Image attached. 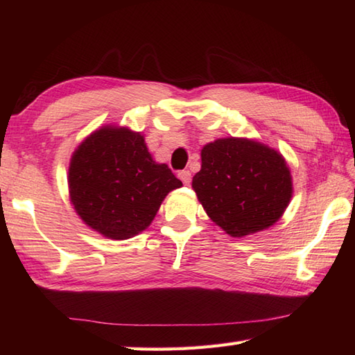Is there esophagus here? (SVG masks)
Instances as JSON below:
<instances>
[{"mask_svg": "<svg viewBox=\"0 0 355 355\" xmlns=\"http://www.w3.org/2000/svg\"><path fill=\"white\" fill-rule=\"evenodd\" d=\"M178 178L182 180L183 184H189L191 180H192V175H191L189 171H180L178 172Z\"/></svg>", "mask_w": 355, "mask_h": 355, "instance_id": "esophagus-1", "label": "esophagus"}]
</instances>
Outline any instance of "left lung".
Returning <instances> with one entry per match:
<instances>
[{"mask_svg": "<svg viewBox=\"0 0 355 355\" xmlns=\"http://www.w3.org/2000/svg\"><path fill=\"white\" fill-rule=\"evenodd\" d=\"M192 187L210 220L233 238L273 225L293 195L285 158L263 143L236 137L201 149Z\"/></svg>", "mask_w": 355, "mask_h": 355, "instance_id": "obj_1", "label": "left lung"}]
</instances>
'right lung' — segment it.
Returning a JSON list of instances; mask_svg holds the SVG:
<instances>
[{"mask_svg": "<svg viewBox=\"0 0 355 355\" xmlns=\"http://www.w3.org/2000/svg\"><path fill=\"white\" fill-rule=\"evenodd\" d=\"M183 186L155 163L140 132L103 126L80 143L69 168L70 200L88 227L110 239H128L153 223L162 201Z\"/></svg>", "mask_w": 355, "mask_h": 355, "instance_id": "add662e5", "label": "right lung"}]
</instances>
